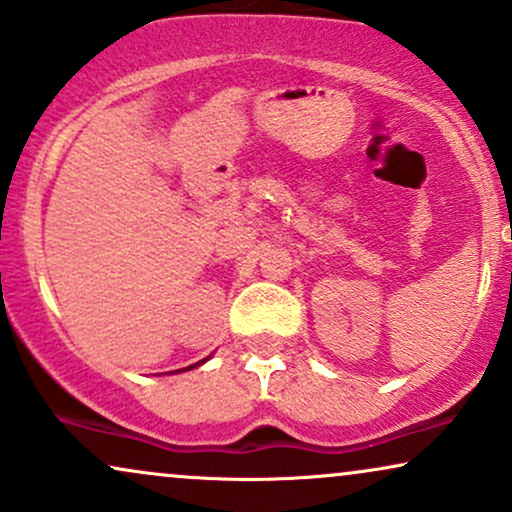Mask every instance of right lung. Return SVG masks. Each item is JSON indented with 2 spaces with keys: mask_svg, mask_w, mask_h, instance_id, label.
Masks as SVG:
<instances>
[{
  "mask_svg": "<svg viewBox=\"0 0 512 512\" xmlns=\"http://www.w3.org/2000/svg\"><path fill=\"white\" fill-rule=\"evenodd\" d=\"M208 358H211V356H208ZM208 358H204V361H199V363H194V365H189V368H182V370H173V372H187V370L197 368V365H201V363H206V361H208Z\"/></svg>",
  "mask_w": 512,
  "mask_h": 512,
  "instance_id": "right-lung-1",
  "label": "right lung"
}]
</instances>
